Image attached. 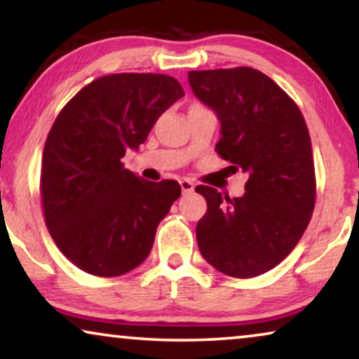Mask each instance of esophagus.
Returning <instances> with one entry per match:
<instances>
[{
	"mask_svg": "<svg viewBox=\"0 0 359 359\" xmlns=\"http://www.w3.org/2000/svg\"><path fill=\"white\" fill-rule=\"evenodd\" d=\"M180 186L181 189H183V193H191V191H194V183L191 180H181Z\"/></svg>",
	"mask_w": 359,
	"mask_h": 359,
	"instance_id": "obj_1",
	"label": "esophagus"
}]
</instances>
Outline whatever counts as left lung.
<instances>
[{"instance_id": "1", "label": "left lung", "mask_w": 359, "mask_h": 359, "mask_svg": "<svg viewBox=\"0 0 359 359\" xmlns=\"http://www.w3.org/2000/svg\"><path fill=\"white\" fill-rule=\"evenodd\" d=\"M188 78L220 119L215 151L248 173L242 198L196 188L208 201L196 227L199 252L227 276H259L292 252L316 208L307 124L292 97L255 68L194 70Z\"/></svg>"}]
</instances>
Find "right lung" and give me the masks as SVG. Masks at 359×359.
<instances>
[{
  "label": "right lung",
  "mask_w": 359,
  "mask_h": 359,
  "mask_svg": "<svg viewBox=\"0 0 359 359\" xmlns=\"http://www.w3.org/2000/svg\"><path fill=\"white\" fill-rule=\"evenodd\" d=\"M183 96L173 76L114 73L81 88L58 112L42 154L43 220L81 271L121 276L149 257L181 188L142 180L121 160Z\"/></svg>",
  "instance_id": "add662e5"
}]
</instances>
